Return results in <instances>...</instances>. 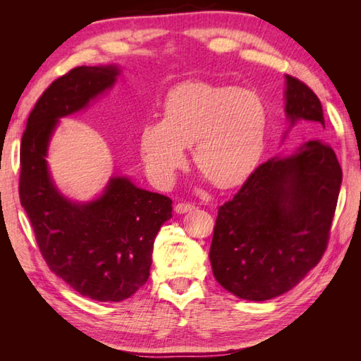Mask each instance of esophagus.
<instances>
[{
	"label": "esophagus",
	"mask_w": 361,
	"mask_h": 361,
	"mask_svg": "<svg viewBox=\"0 0 361 361\" xmlns=\"http://www.w3.org/2000/svg\"><path fill=\"white\" fill-rule=\"evenodd\" d=\"M195 209V206L192 203H178L175 206V212L176 214H186L189 211Z\"/></svg>",
	"instance_id": "obj_1"
}]
</instances>
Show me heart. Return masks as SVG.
<instances>
[{"label":"heart","instance_id":"1","mask_svg":"<svg viewBox=\"0 0 361 361\" xmlns=\"http://www.w3.org/2000/svg\"><path fill=\"white\" fill-rule=\"evenodd\" d=\"M268 110L251 90L189 82L167 94L161 121L140 133V152L150 178L169 186L192 145L195 166L217 188H234L255 172L264 155Z\"/></svg>","mask_w":361,"mask_h":361}]
</instances>
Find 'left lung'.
<instances>
[{
  "mask_svg": "<svg viewBox=\"0 0 361 361\" xmlns=\"http://www.w3.org/2000/svg\"><path fill=\"white\" fill-rule=\"evenodd\" d=\"M288 130L298 122L324 130L313 91L286 75ZM343 172L329 144L312 140L291 155L260 164L219 208L209 260L217 282L247 301H267L293 288L323 257Z\"/></svg>",
  "mask_w": 361,
  "mask_h": 361,
  "instance_id": "8db88e82",
  "label": "left lung"
}]
</instances>
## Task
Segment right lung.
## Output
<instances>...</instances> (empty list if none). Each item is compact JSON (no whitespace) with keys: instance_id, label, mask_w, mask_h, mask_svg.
Instances as JSON below:
<instances>
[{"instance_id":"right-lung-1","label":"right lung","mask_w":361,"mask_h":361,"mask_svg":"<svg viewBox=\"0 0 361 361\" xmlns=\"http://www.w3.org/2000/svg\"><path fill=\"white\" fill-rule=\"evenodd\" d=\"M118 65L78 66L54 80L27 118L20 149V202L51 271L82 296L119 302L149 279L153 242L172 200L113 173L102 194L74 202L60 192L48 161L62 118L88 109L116 83Z\"/></svg>"}]
</instances>
